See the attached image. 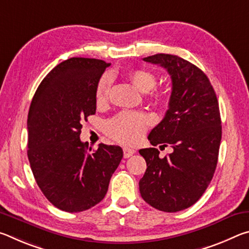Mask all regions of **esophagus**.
<instances>
[{"mask_svg": "<svg viewBox=\"0 0 249 249\" xmlns=\"http://www.w3.org/2000/svg\"><path fill=\"white\" fill-rule=\"evenodd\" d=\"M123 154H124V158H129L130 156H133L135 154V150L132 148H128V147H124Z\"/></svg>", "mask_w": 249, "mask_h": 249, "instance_id": "1", "label": "esophagus"}]
</instances>
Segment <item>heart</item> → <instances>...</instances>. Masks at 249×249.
I'll list each match as a JSON object with an SVG mask.
<instances>
[{
    "label": "heart",
    "instance_id": "1",
    "mask_svg": "<svg viewBox=\"0 0 249 249\" xmlns=\"http://www.w3.org/2000/svg\"><path fill=\"white\" fill-rule=\"evenodd\" d=\"M129 78L135 87L142 92H148L157 83L156 75L145 69H134L129 72ZM112 78L108 73L100 78L95 90V98L98 103H102L107 99L111 89ZM161 98V94H157ZM151 124V119L142 112L123 111L112 117L105 123V133L109 137L123 144H135L142 137Z\"/></svg>",
    "mask_w": 249,
    "mask_h": 249
}]
</instances>
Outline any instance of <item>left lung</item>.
I'll return each instance as SVG.
<instances>
[{
  "label": "left lung",
  "mask_w": 249,
  "mask_h": 249,
  "mask_svg": "<svg viewBox=\"0 0 249 249\" xmlns=\"http://www.w3.org/2000/svg\"><path fill=\"white\" fill-rule=\"evenodd\" d=\"M142 60L162 67L171 77L169 108L148 140L174 150L163 158L155 147L140 150L147 163L141 196L159 211L178 212L200 199L215 171L222 138L217 98L206 74L183 58L157 53Z\"/></svg>",
  "instance_id": "left-lung-1"
}]
</instances>
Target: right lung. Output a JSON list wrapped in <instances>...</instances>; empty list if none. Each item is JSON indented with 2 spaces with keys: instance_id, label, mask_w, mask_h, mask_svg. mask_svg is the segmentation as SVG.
<instances>
[{
  "instance_id": "1",
  "label": "right lung",
  "mask_w": 249,
  "mask_h": 249,
  "mask_svg": "<svg viewBox=\"0 0 249 249\" xmlns=\"http://www.w3.org/2000/svg\"><path fill=\"white\" fill-rule=\"evenodd\" d=\"M111 64L73 57L46 75L28 112L27 156L37 184L50 203L66 212H82L103 200L119 167L120 146L80 141L82 122L95 114V90Z\"/></svg>"
}]
</instances>
